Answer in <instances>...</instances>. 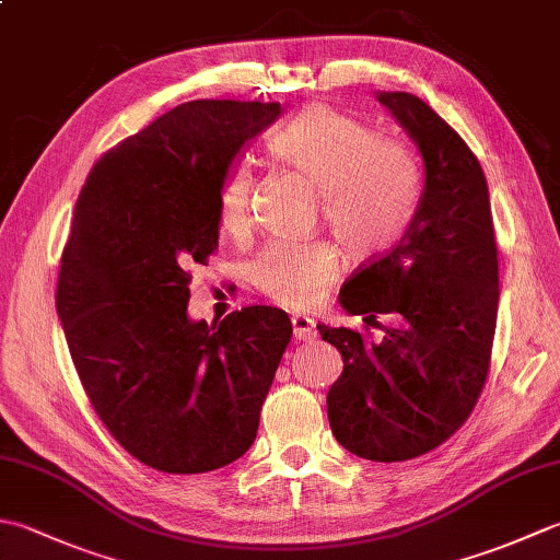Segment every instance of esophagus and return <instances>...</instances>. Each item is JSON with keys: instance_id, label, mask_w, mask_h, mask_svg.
Returning <instances> with one entry per match:
<instances>
[{"instance_id": "1", "label": "esophagus", "mask_w": 560, "mask_h": 560, "mask_svg": "<svg viewBox=\"0 0 560 560\" xmlns=\"http://www.w3.org/2000/svg\"><path fill=\"white\" fill-rule=\"evenodd\" d=\"M291 327H293V339L295 341H311V339L317 337L315 319L307 317V315H293Z\"/></svg>"}]
</instances>
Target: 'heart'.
I'll list each match as a JSON object with an SVG mask.
<instances>
[{
	"instance_id": "obj_1",
	"label": "heart",
	"mask_w": 560,
	"mask_h": 560,
	"mask_svg": "<svg viewBox=\"0 0 560 560\" xmlns=\"http://www.w3.org/2000/svg\"><path fill=\"white\" fill-rule=\"evenodd\" d=\"M269 156L299 173L323 201V217L355 259L385 253L409 229L419 185L407 153L355 117L323 103L305 105L267 141ZM253 175L235 165L217 199L219 225L241 235L247 225ZM335 247L273 243L247 265V281L283 307H311L337 277Z\"/></svg>"
}]
</instances>
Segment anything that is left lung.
<instances>
[{
    "label": "left lung",
    "mask_w": 560,
    "mask_h": 560,
    "mask_svg": "<svg viewBox=\"0 0 560 560\" xmlns=\"http://www.w3.org/2000/svg\"><path fill=\"white\" fill-rule=\"evenodd\" d=\"M377 101L419 149L423 189L389 253L343 283L351 315H399L383 341L317 325L343 359L327 416L339 445L373 462L421 457L469 419L486 383L498 315V249L489 185L464 139L404 91Z\"/></svg>",
    "instance_id": "left-lung-1"
}]
</instances>
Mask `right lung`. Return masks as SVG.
I'll return each mask as SVG.
<instances>
[{"label": "right lung", "mask_w": 560, "mask_h": 560, "mask_svg": "<svg viewBox=\"0 0 560 560\" xmlns=\"http://www.w3.org/2000/svg\"><path fill=\"white\" fill-rule=\"evenodd\" d=\"M279 103L189 101L103 153L77 199L57 315L83 389L129 455L165 474L243 457L291 319L249 305L189 319V267L219 247V187Z\"/></svg>", "instance_id": "right-lung-1"}]
</instances>
